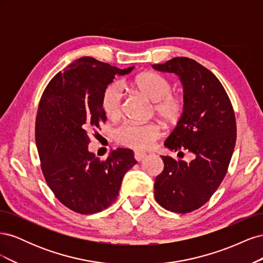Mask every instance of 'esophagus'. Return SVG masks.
Here are the masks:
<instances>
[{
	"instance_id": "34e87169",
	"label": "esophagus",
	"mask_w": 263,
	"mask_h": 263,
	"mask_svg": "<svg viewBox=\"0 0 263 263\" xmlns=\"http://www.w3.org/2000/svg\"><path fill=\"white\" fill-rule=\"evenodd\" d=\"M146 156H147V154L146 153H141V151H135V155H134L135 159H136L137 161H141L142 159H144Z\"/></svg>"
}]
</instances>
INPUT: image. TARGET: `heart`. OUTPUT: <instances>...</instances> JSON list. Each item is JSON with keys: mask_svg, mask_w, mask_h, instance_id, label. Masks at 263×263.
<instances>
[{"mask_svg": "<svg viewBox=\"0 0 263 263\" xmlns=\"http://www.w3.org/2000/svg\"><path fill=\"white\" fill-rule=\"evenodd\" d=\"M130 89L154 101V110L168 125L177 124L185 110V100L178 92H172L171 83L164 76L157 72H142L127 82ZM102 108L110 119L122 115V92L116 84H110L103 92ZM161 127L157 123L124 124L115 132L118 144L136 150H145L160 137Z\"/></svg>", "mask_w": 263, "mask_h": 263, "instance_id": "obj_1", "label": "heart"}]
</instances>
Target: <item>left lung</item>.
Here are the masks:
<instances>
[{"label":"left lung","mask_w":263,"mask_h":263,"mask_svg":"<svg viewBox=\"0 0 263 263\" xmlns=\"http://www.w3.org/2000/svg\"><path fill=\"white\" fill-rule=\"evenodd\" d=\"M153 68L176 73L183 84L184 114L164 146L193 155L185 162L161 156L163 171L155 181V197L170 212L185 214L208 202L224 180L237 138L234 108L218 79L193 59L173 58Z\"/></svg>","instance_id":"obj_1"}]
</instances>
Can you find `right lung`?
<instances>
[{
  "label": "right lung",
  "instance_id": "obj_1",
  "mask_svg": "<svg viewBox=\"0 0 263 263\" xmlns=\"http://www.w3.org/2000/svg\"><path fill=\"white\" fill-rule=\"evenodd\" d=\"M133 70L83 57L55 74L39 101L35 139L42 171L54 196L76 213L112 205L124 174L137 163L130 149L113 150L103 161L87 150L90 134L106 121L103 92Z\"/></svg>",
  "mask_w": 263,
  "mask_h": 263
}]
</instances>
